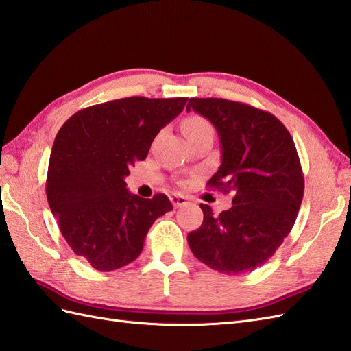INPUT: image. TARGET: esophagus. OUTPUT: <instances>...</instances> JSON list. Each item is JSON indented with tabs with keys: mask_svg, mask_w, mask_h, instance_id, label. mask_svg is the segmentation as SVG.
<instances>
[{
	"mask_svg": "<svg viewBox=\"0 0 351 351\" xmlns=\"http://www.w3.org/2000/svg\"><path fill=\"white\" fill-rule=\"evenodd\" d=\"M171 202H173V206L177 208V207H182V206L188 204V198L182 195V193H174V195L171 197Z\"/></svg>",
	"mask_w": 351,
	"mask_h": 351,
	"instance_id": "obj_1",
	"label": "esophagus"
}]
</instances>
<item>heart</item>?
I'll use <instances>...</instances> for the list:
<instances>
[{
	"instance_id": "obj_1",
	"label": "heart",
	"mask_w": 351,
	"mask_h": 351,
	"mask_svg": "<svg viewBox=\"0 0 351 351\" xmlns=\"http://www.w3.org/2000/svg\"><path fill=\"white\" fill-rule=\"evenodd\" d=\"M182 129L188 139L206 134V132H213L212 124L199 115H191L188 119H184L182 123Z\"/></svg>"
}]
</instances>
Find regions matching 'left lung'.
<instances>
[{
    "label": "left lung",
    "mask_w": 351,
    "mask_h": 351,
    "mask_svg": "<svg viewBox=\"0 0 351 351\" xmlns=\"http://www.w3.org/2000/svg\"><path fill=\"white\" fill-rule=\"evenodd\" d=\"M213 124L221 167L210 188L232 192L219 216L201 204L204 221L188 234L197 258L221 274H246L266 263L290 234L303 198L302 167L290 132L275 115L227 99H191Z\"/></svg>",
    "instance_id": "1"
}]
</instances>
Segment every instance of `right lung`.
Here are the masks:
<instances>
[{"instance_id": "add662e5", "label": "right lung", "mask_w": 351, "mask_h": 351, "mask_svg": "<svg viewBox=\"0 0 351 351\" xmlns=\"http://www.w3.org/2000/svg\"><path fill=\"white\" fill-rule=\"evenodd\" d=\"M188 97H124L77 111L52 145L46 197L72 251L100 271L136 260L153 222L173 210L163 193L141 198L124 177Z\"/></svg>"}]
</instances>
